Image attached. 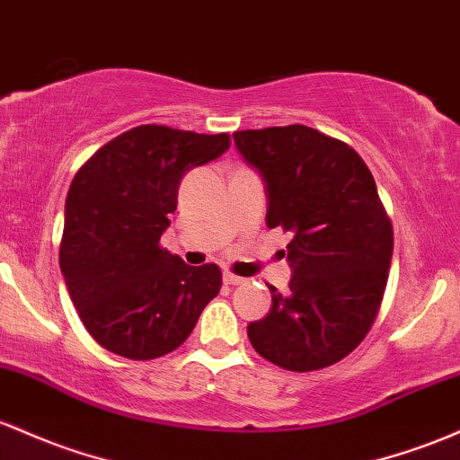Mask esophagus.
<instances>
[{
	"label": "esophagus",
	"mask_w": 460,
	"mask_h": 460,
	"mask_svg": "<svg viewBox=\"0 0 460 460\" xmlns=\"http://www.w3.org/2000/svg\"><path fill=\"white\" fill-rule=\"evenodd\" d=\"M224 282H226V285H232V287H236V285H243V282H247V280H245V278L236 276V273H230V271H226V273H224Z\"/></svg>",
	"instance_id": "obj_1"
}]
</instances>
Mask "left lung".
<instances>
[{"instance_id":"left-lung-1","label":"left lung","mask_w":460,"mask_h":460,"mask_svg":"<svg viewBox=\"0 0 460 460\" xmlns=\"http://www.w3.org/2000/svg\"><path fill=\"white\" fill-rule=\"evenodd\" d=\"M232 137L265 180L267 226L291 232L288 291L267 285L270 314L247 337L282 369L330 367L367 337L389 278L394 226L374 175L348 143L299 123Z\"/></svg>"}]
</instances>
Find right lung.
<instances>
[{
  "label": "right lung",
  "instance_id": "add662e5",
  "mask_svg": "<svg viewBox=\"0 0 460 460\" xmlns=\"http://www.w3.org/2000/svg\"><path fill=\"white\" fill-rule=\"evenodd\" d=\"M230 134L137 126L77 169L65 202L60 271L102 348L152 360L180 348L221 288L219 267L161 247L189 169L219 158Z\"/></svg>",
  "mask_w": 460,
  "mask_h": 460
}]
</instances>
